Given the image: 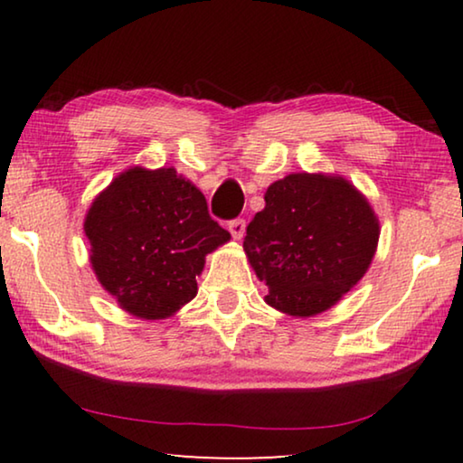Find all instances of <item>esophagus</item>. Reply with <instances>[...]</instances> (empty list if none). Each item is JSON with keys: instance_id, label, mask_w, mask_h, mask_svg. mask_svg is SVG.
<instances>
[{"instance_id": "obj_1", "label": "esophagus", "mask_w": 463, "mask_h": 463, "mask_svg": "<svg viewBox=\"0 0 463 463\" xmlns=\"http://www.w3.org/2000/svg\"><path fill=\"white\" fill-rule=\"evenodd\" d=\"M245 229H247V222L242 221V218H237V221H231L229 222V231H231L234 241H241L242 239V234H245Z\"/></svg>"}]
</instances>
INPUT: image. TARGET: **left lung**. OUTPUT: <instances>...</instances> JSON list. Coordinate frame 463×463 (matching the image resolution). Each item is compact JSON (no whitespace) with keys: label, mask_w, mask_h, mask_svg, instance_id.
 I'll return each mask as SVG.
<instances>
[{"label":"left lung","mask_w":463,"mask_h":463,"mask_svg":"<svg viewBox=\"0 0 463 463\" xmlns=\"http://www.w3.org/2000/svg\"><path fill=\"white\" fill-rule=\"evenodd\" d=\"M380 221L370 200L343 175L289 174L265 192L242 241L247 261L288 317L333 308L370 269Z\"/></svg>","instance_id":"8db88e82"}]
</instances>
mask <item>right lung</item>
<instances>
[{
    "label": "right lung",
    "instance_id": "obj_1",
    "mask_svg": "<svg viewBox=\"0 0 463 463\" xmlns=\"http://www.w3.org/2000/svg\"><path fill=\"white\" fill-rule=\"evenodd\" d=\"M83 232L101 288L143 320L169 318L194 300L206 255L231 241L190 179L143 165L124 169L93 198Z\"/></svg>",
    "mask_w": 463,
    "mask_h": 463
}]
</instances>
